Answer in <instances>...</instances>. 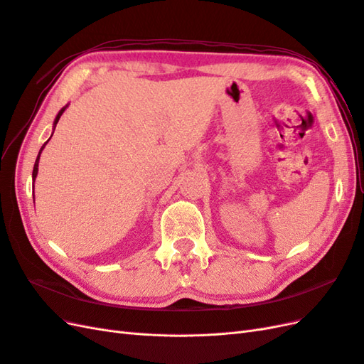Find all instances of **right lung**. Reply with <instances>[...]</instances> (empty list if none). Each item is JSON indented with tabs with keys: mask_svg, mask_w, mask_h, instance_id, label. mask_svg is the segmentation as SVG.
Listing matches in <instances>:
<instances>
[{
	"mask_svg": "<svg viewBox=\"0 0 364 364\" xmlns=\"http://www.w3.org/2000/svg\"><path fill=\"white\" fill-rule=\"evenodd\" d=\"M63 111H65V107L63 109H60V112L58 114V117H56V119H54V127H56V124H58V121H59V118H60V115L63 114ZM48 142V141H47ZM46 142V144H47ZM46 144L42 146V149H41V151H39V155H38V158H36V162H35V167H33V182H35V179H36V176H38V165H39V156H41V153H42V150H43V147H46ZM35 186V185H33Z\"/></svg>",
	"mask_w": 364,
	"mask_h": 364,
	"instance_id": "1",
	"label": "right lung"
}]
</instances>
